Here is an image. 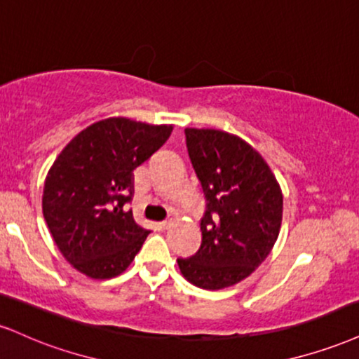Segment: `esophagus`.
I'll return each mask as SVG.
<instances>
[{"mask_svg": "<svg viewBox=\"0 0 359 359\" xmlns=\"http://www.w3.org/2000/svg\"><path fill=\"white\" fill-rule=\"evenodd\" d=\"M170 226H172V221H162L161 222V227L162 229H168Z\"/></svg>", "mask_w": 359, "mask_h": 359, "instance_id": "obj_1", "label": "esophagus"}]
</instances>
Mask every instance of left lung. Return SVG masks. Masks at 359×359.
I'll return each mask as SVG.
<instances>
[{
  "label": "left lung",
  "mask_w": 359,
  "mask_h": 359,
  "mask_svg": "<svg viewBox=\"0 0 359 359\" xmlns=\"http://www.w3.org/2000/svg\"><path fill=\"white\" fill-rule=\"evenodd\" d=\"M185 145L205 212L201 248L177 262L189 283L214 291L245 279L269 256L283 221V194L264 158L243 138L185 128Z\"/></svg>",
  "instance_id": "obj_1"
}]
</instances>
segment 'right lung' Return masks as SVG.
<instances>
[{
  "mask_svg": "<svg viewBox=\"0 0 359 359\" xmlns=\"http://www.w3.org/2000/svg\"><path fill=\"white\" fill-rule=\"evenodd\" d=\"M172 125L115 116L80 132L56 157L43 189V215L60 252L92 279L122 274L150 231L127 209L133 170L165 144Z\"/></svg>",
  "mask_w": 359,
  "mask_h": 359,
  "instance_id": "right-lung-1",
  "label": "right lung"
}]
</instances>
